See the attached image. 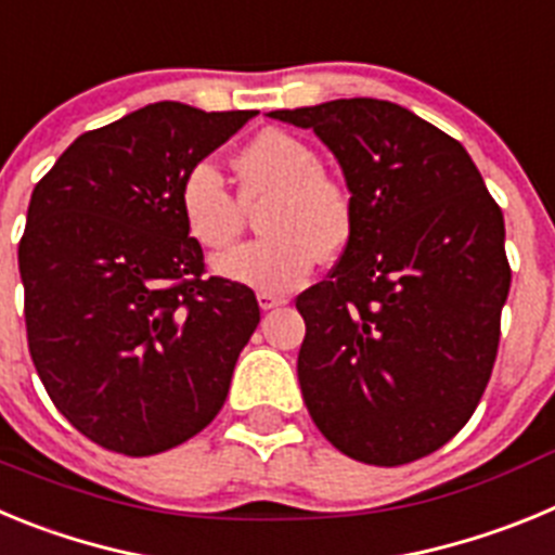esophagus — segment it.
Here are the masks:
<instances>
[{
	"instance_id": "34e87169",
	"label": "esophagus",
	"mask_w": 555,
	"mask_h": 555,
	"mask_svg": "<svg viewBox=\"0 0 555 555\" xmlns=\"http://www.w3.org/2000/svg\"><path fill=\"white\" fill-rule=\"evenodd\" d=\"M286 297L283 294H272V292H261L258 294V306H261V311H272V308H281L286 306Z\"/></svg>"
}]
</instances>
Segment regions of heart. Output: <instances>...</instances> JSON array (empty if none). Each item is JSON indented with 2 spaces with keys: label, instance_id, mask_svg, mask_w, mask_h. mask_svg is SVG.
Here are the masks:
<instances>
[{
  "label": "heart",
  "instance_id": "1",
  "mask_svg": "<svg viewBox=\"0 0 555 555\" xmlns=\"http://www.w3.org/2000/svg\"><path fill=\"white\" fill-rule=\"evenodd\" d=\"M244 194L272 199L261 214L267 235L214 258V272L261 292H288L311 274L320 255L347 244L356 222L350 191L322 171L320 152L283 130L258 132L238 152ZM180 214L205 249L230 244L242 230V205L208 160L191 166L180 183Z\"/></svg>",
  "mask_w": 555,
  "mask_h": 555
}]
</instances>
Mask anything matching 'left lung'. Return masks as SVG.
<instances>
[{
    "label": "left lung",
    "instance_id": "1",
    "mask_svg": "<svg viewBox=\"0 0 555 555\" xmlns=\"http://www.w3.org/2000/svg\"><path fill=\"white\" fill-rule=\"evenodd\" d=\"M269 116L317 132L356 208L331 278L297 297L308 414L356 461L423 459L467 425L492 375L512 286L503 214L467 150L395 102Z\"/></svg>",
    "mask_w": 555,
    "mask_h": 555
}]
</instances>
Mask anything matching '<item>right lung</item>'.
Instances as JSON below:
<instances>
[{
  "mask_svg": "<svg viewBox=\"0 0 555 555\" xmlns=\"http://www.w3.org/2000/svg\"><path fill=\"white\" fill-rule=\"evenodd\" d=\"M253 116L155 102L82 132L29 197V356L55 409L113 453L155 455L199 434L261 322L253 288L203 278L180 214L185 171Z\"/></svg>",
  "mask_w": 555,
  "mask_h": 555,
  "instance_id": "obj_1",
  "label": "right lung"
}]
</instances>
